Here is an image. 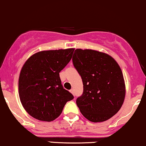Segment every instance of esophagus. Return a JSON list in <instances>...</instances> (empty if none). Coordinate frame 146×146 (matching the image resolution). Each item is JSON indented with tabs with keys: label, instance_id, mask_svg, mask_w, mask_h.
Returning <instances> with one entry per match:
<instances>
[{
	"label": "esophagus",
	"instance_id": "obj_1",
	"mask_svg": "<svg viewBox=\"0 0 146 146\" xmlns=\"http://www.w3.org/2000/svg\"><path fill=\"white\" fill-rule=\"evenodd\" d=\"M70 92H71L72 94H73V95H74V89H71V90H70Z\"/></svg>",
	"mask_w": 146,
	"mask_h": 146
}]
</instances>
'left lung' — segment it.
Masks as SVG:
<instances>
[{
  "label": "left lung",
  "instance_id": "1",
  "mask_svg": "<svg viewBox=\"0 0 146 146\" xmlns=\"http://www.w3.org/2000/svg\"><path fill=\"white\" fill-rule=\"evenodd\" d=\"M72 62L82 79L84 91L76 99L80 112L89 121L102 122L121 108L126 88L121 68L110 55L91 49H76Z\"/></svg>",
  "mask_w": 146,
  "mask_h": 146
}]
</instances>
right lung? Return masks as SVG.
Wrapping results in <instances>:
<instances>
[{
    "label": "right lung",
    "instance_id": "add662e5",
    "mask_svg": "<svg viewBox=\"0 0 146 146\" xmlns=\"http://www.w3.org/2000/svg\"><path fill=\"white\" fill-rule=\"evenodd\" d=\"M74 48L43 50L25 62L19 77L22 106L34 118L53 121L60 115L72 94L63 88L59 73L70 62Z\"/></svg>",
    "mask_w": 146,
    "mask_h": 146
}]
</instances>
